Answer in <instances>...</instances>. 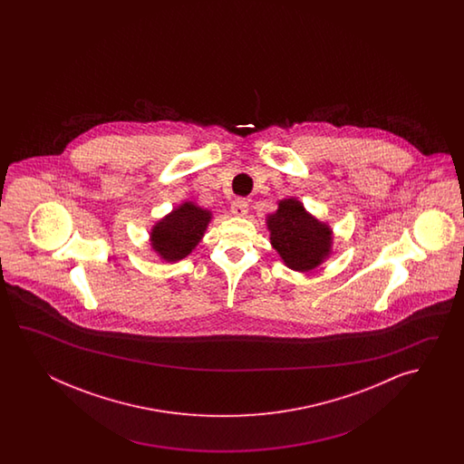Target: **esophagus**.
I'll use <instances>...</instances> for the list:
<instances>
[{"label":"esophagus","mask_w":464,"mask_h":464,"mask_svg":"<svg viewBox=\"0 0 464 464\" xmlns=\"http://www.w3.org/2000/svg\"><path fill=\"white\" fill-rule=\"evenodd\" d=\"M230 212L237 216V218H244L246 212H248V202L244 198H237L232 204H230Z\"/></svg>","instance_id":"1"}]
</instances>
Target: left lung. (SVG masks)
Segmentation results:
<instances>
[{"label": "left lung", "mask_w": 464, "mask_h": 464, "mask_svg": "<svg viewBox=\"0 0 464 464\" xmlns=\"http://www.w3.org/2000/svg\"><path fill=\"white\" fill-rule=\"evenodd\" d=\"M266 227L270 244L292 270L310 272L332 254V228L308 214L296 198L280 200L276 214L266 218Z\"/></svg>", "instance_id": "obj_1"}]
</instances>
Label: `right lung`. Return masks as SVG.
<instances>
[{
    "label": "right lung",
    "mask_w": 464,
    "mask_h": 464,
    "mask_svg": "<svg viewBox=\"0 0 464 464\" xmlns=\"http://www.w3.org/2000/svg\"><path fill=\"white\" fill-rule=\"evenodd\" d=\"M212 212L194 202H184L150 230L152 250L166 262L188 256L206 234Z\"/></svg>",
    "instance_id": "obj_1"
}]
</instances>
